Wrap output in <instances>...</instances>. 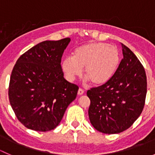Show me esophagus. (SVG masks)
Here are the masks:
<instances>
[{"label": "esophagus", "instance_id": "1", "mask_svg": "<svg viewBox=\"0 0 155 155\" xmlns=\"http://www.w3.org/2000/svg\"><path fill=\"white\" fill-rule=\"evenodd\" d=\"M84 90L82 88H79V90H78V94L79 95H82V94H84Z\"/></svg>", "mask_w": 155, "mask_h": 155}]
</instances>
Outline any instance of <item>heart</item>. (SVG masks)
I'll list each match as a JSON object with an SVG mask.
<instances>
[{
	"instance_id": "obj_1",
	"label": "heart",
	"mask_w": 155,
	"mask_h": 155,
	"mask_svg": "<svg viewBox=\"0 0 155 155\" xmlns=\"http://www.w3.org/2000/svg\"><path fill=\"white\" fill-rule=\"evenodd\" d=\"M121 61V53L117 47L104 43H88L82 45L61 62V69L67 79L72 82L84 75L94 85L107 84L116 73Z\"/></svg>"
}]
</instances>
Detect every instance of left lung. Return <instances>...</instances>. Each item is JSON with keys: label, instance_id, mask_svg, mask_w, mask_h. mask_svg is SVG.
Returning <instances> with one entry per match:
<instances>
[{"label": "left lung", "instance_id": "obj_1", "mask_svg": "<svg viewBox=\"0 0 155 155\" xmlns=\"http://www.w3.org/2000/svg\"><path fill=\"white\" fill-rule=\"evenodd\" d=\"M123 59L116 73L105 85L87 91L91 101L88 116L97 130L119 134L141 115L147 93L145 69L137 56L121 43Z\"/></svg>", "mask_w": 155, "mask_h": 155}]
</instances>
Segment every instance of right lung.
I'll return each instance as SVG.
<instances>
[{
  "mask_svg": "<svg viewBox=\"0 0 155 155\" xmlns=\"http://www.w3.org/2000/svg\"><path fill=\"white\" fill-rule=\"evenodd\" d=\"M70 38L46 40L21 54L11 73L9 100L18 121L28 129H54L79 87L64 78L61 61Z\"/></svg>",
  "mask_w": 155,
  "mask_h": 155,
  "instance_id": "obj_1",
  "label": "right lung"
}]
</instances>
